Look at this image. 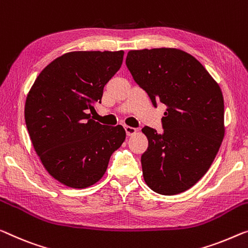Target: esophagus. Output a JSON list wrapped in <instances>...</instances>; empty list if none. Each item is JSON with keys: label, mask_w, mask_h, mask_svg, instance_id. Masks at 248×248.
<instances>
[{"label": "esophagus", "mask_w": 248, "mask_h": 248, "mask_svg": "<svg viewBox=\"0 0 248 248\" xmlns=\"http://www.w3.org/2000/svg\"><path fill=\"white\" fill-rule=\"evenodd\" d=\"M124 130H125V134H127L128 137H130L132 135H135L137 132V129L136 128H132V127H129V125H125L124 127Z\"/></svg>", "instance_id": "obj_1"}]
</instances>
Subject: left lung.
<instances>
[{"instance_id": "left-lung-1", "label": "left lung", "mask_w": 248, "mask_h": 248, "mask_svg": "<svg viewBox=\"0 0 248 248\" xmlns=\"http://www.w3.org/2000/svg\"><path fill=\"white\" fill-rule=\"evenodd\" d=\"M125 64L153 105L167 107L161 134L142 128L148 138L141 156L143 179L158 194L184 193L208 170L224 139L218 83L197 59L172 47L131 50Z\"/></svg>"}]
</instances>
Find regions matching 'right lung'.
<instances>
[{
  "mask_svg": "<svg viewBox=\"0 0 248 248\" xmlns=\"http://www.w3.org/2000/svg\"><path fill=\"white\" fill-rule=\"evenodd\" d=\"M124 51H73L47 64L30 89L25 124L46 171L71 188L102 178L125 139L123 125L91 119L103 88L120 69Z\"/></svg>",
  "mask_w": 248,
  "mask_h": 248,
  "instance_id": "1",
  "label": "right lung"
}]
</instances>
